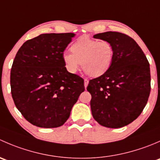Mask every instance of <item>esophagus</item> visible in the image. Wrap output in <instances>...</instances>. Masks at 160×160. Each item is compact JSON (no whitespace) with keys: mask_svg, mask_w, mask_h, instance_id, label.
<instances>
[{"mask_svg":"<svg viewBox=\"0 0 160 160\" xmlns=\"http://www.w3.org/2000/svg\"><path fill=\"white\" fill-rule=\"evenodd\" d=\"M88 83H89V80H88V79H84V87H85V88H87Z\"/></svg>","mask_w":160,"mask_h":160,"instance_id":"1","label":"esophagus"}]
</instances>
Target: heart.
Returning <instances> with one entry per match:
<instances>
[{
	"instance_id": "b5f03b06",
	"label": "heart",
	"mask_w": 160,
	"mask_h": 160,
	"mask_svg": "<svg viewBox=\"0 0 160 160\" xmlns=\"http://www.w3.org/2000/svg\"><path fill=\"white\" fill-rule=\"evenodd\" d=\"M71 52L62 54L66 69L70 73L79 70L80 63L87 75L98 77L105 73L111 67L114 56L112 45L108 41L80 38L71 46Z\"/></svg>"
}]
</instances>
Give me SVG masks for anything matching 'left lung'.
Returning a JSON list of instances; mask_svg holds the SVG:
<instances>
[{
	"label": "left lung",
	"instance_id": "left-lung-1",
	"mask_svg": "<svg viewBox=\"0 0 160 160\" xmlns=\"http://www.w3.org/2000/svg\"><path fill=\"white\" fill-rule=\"evenodd\" d=\"M93 38L110 42L114 56L109 70L90 80L87 88L92 115L102 126L122 128L135 120L146 105L151 89L149 63L136 42L125 34L106 32Z\"/></svg>",
	"mask_w": 160,
	"mask_h": 160
}]
</instances>
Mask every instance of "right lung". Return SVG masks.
<instances>
[{"instance_id": "right-lung-1", "label": "right lung", "mask_w": 160, "mask_h": 160, "mask_svg": "<svg viewBox=\"0 0 160 160\" xmlns=\"http://www.w3.org/2000/svg\"><path fill=\"white\" fill-rule=\"evenodd\" d=\"M73 33L42 34L18 51L11 71V95L25 119L40 128H57L84 91L83 80L66 69L64 50Z\"/></svg>"}]
</instances>
